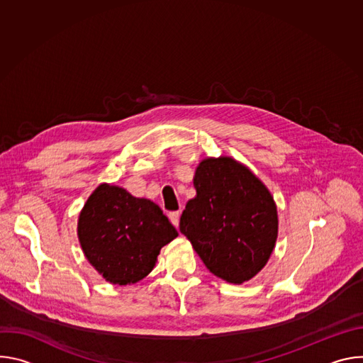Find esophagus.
<instances>
[{"instance_id":"34e87169","label":"esophagus","mask_w":363,"mask_h":363,"mask_svg":"<svg viewBox=\"0 0 363 363\" xmlns=\"http://www.w3.org/2000/svg\"><path fill=\"white\" fill-rule=\"evenodd\" d=\"M179 217H181V213H179V211H172V213H169V220H171V223H172L175 227L179 225Z\"/></svg>"}]
</instances>
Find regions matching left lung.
Here are the masks:
<instances>
[{"label":"left lung","mask_w":363,"mask_h":363,"mask_svg":"<svg viewBox=\"0 0 363 363\" xmlns=\"http://www.w3.org/2000/svg\"><path fill=\"white\" fill-rule=\"evenodd\" d=\"M196 195L179 230L214 276L242 284L267 264L279 235L276 201L254 172L231 157L203 158L194 175Z\"/></svg>","instance_id":"1"}]
</instances>
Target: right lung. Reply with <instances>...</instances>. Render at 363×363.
Here are the masks:
<instances>
[{
  "label": "right lung",
  "instance_id": "1",
  "mask_svg": "<svg viewBox=\"0 0 363 363\" xmlns=\"http://www.w3.org/2000/svg\"><path fill=\"white\" fill-rule=\"evenodd\" d=\"M77 237L87 262L103 279L128 286L153 270L161 248L178 231L150 199L103 182L79 214Z\"/></svg>",
  "mask_w": 363,
  "mask_h": 363
}]
</instances>
